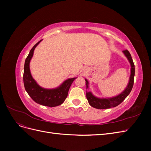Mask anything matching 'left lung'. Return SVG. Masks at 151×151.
Wrapping results in <instances>:
<instances>
[{"label":"left lung","mask_w":151,"mask_h":151,"mask_svg":"<svg viewBox=\"0 0 151 151\" xmlns=\"http://www.w3.org/2000/svg\"><path fill=\"white\" fill-rule=\"evenodd\" d=\"M123 53L125 55L128 60H129L131 65V74L129 80V84H128L127 88L122 92L120 94L116 96L115 97L111 98H104L100 99L95 97L93 95L91 92H87L86 91V98L87 99L91 106L97 109H108L113 107H116L119 105L123 100H124L127 96L130 94L134 86V76H135V65L131 57V55L127 50H125L123 51ZM86 80V88H88V81Z\"/></svg>","instance_id":"1"}]
</instances>
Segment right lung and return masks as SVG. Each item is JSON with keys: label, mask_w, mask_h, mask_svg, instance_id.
<instances>
[{"label": "right lung", "mask_w": 151, "mask_h": 151, "mask_svg": "<svg viewBox=\"0 0 151 151\" xmlns=\"http://www.w3.org/2000/svg\"><path fill=\"white\" fill-rule=\"evenodd\" d=\"M40 40L30 50L26 57L23 74L24 86L26 92L32 99L40 104L49 107H55L62 104L67 97L68 90L76 77L68 79L63 82V84L56 89H47L40 87L33 79L29 70V62L33 55L34 50L40 43Z\"/></svg>", "instance_id": "obj_1"}]
</instances>
